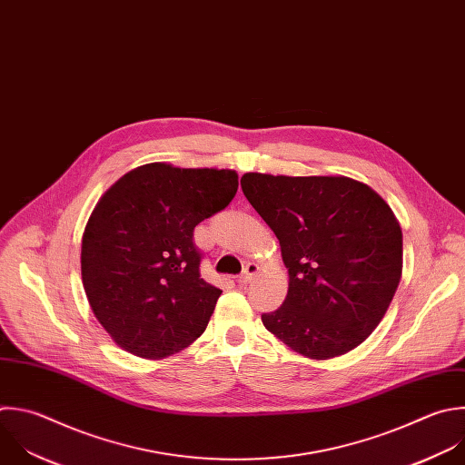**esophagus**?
<instances>
[{
	"mask_svg": "<svg viewBox=\"0 0 465 465\" xmlns=\"http://www.w3.org/2000/svg\"><path fill=\"white\" fill-rule=\"evenodd\" d=\"M257 272H259V264L257 262H248L244 266L242 273L239 275V282H250Z\"/></svg>",
	"mask_w": 465,
	"mask_h": 465,
	"instance_id": "34e87169",
	"label": "esophagus"
}]
</instances>
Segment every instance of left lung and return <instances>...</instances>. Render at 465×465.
<instances>
[{"label": "left lung", "instance_id": "left-lung-1", "mask_svg": "<svg viewBox=\"0 0 465 465\" xmlns=\"http://www.w3.org/2000/svg\"><path fill=\"white\" fill-rule=\"evenodd\" d=\"M241 188L279 239L290 277L286 299L262 325L312 360L361 345L401 277L403 237L389 204L349 177L244 173Z\"/></svg>", "mask_w": 465, "mask_h": 465}]
</instances>
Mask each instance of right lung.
Wrapping results in <instances>:
<instances>
[{
	"label": "right lung",
	"instance_id": "right-lung-1",
	"mask_svg": "<svg viewBox=\"0 0 465 465\" xmlns=\"http://www.w3.org/2000/svg\"><path fill=\"white\" fill-rule=\"evenodd\" d=\"M237 186L232 170L153 163L102 195L82 237V282L124 351L163 360L206 331L223 290L201 277L193 230L224 210Z\"/></svg>",
	"mask_w": 465,
	"mask_h": 465
}]
</instances>
